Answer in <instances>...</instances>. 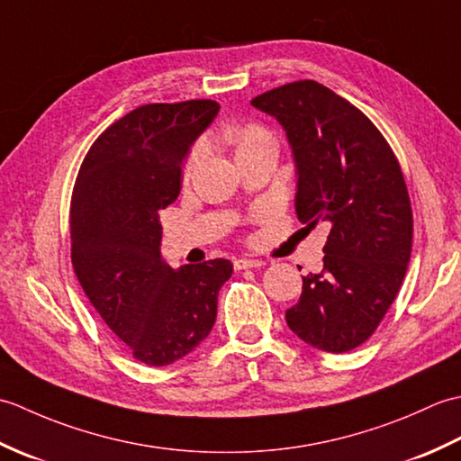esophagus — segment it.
<instances>
[{
  "mask_svg": "<svg viewBox=\"0 0 461 461\" xmlns=\"http://www.w3.org/2000/svg\"><path fill=\"white\" fill-rule=\"evenodd\" d=\"M266 266L261 259H248V258H241V259H236L233 261V267H236L238 271L240 269H253V267H261Z\"/></svg>",
  "mask_w": 461,
  "mask_h": 461,
  "instance_id": "esophagus-1",
  "label": "esophagus"
}]
</instances>
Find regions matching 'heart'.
Segmentation results:
<instances>
[{
	"label": "heart",
	"instance_id": "heart-1",
	"mask_svg": "<svg viewBox=\"0 0 461 461\" xmlns=\"http://www.w3.org/2000/svg\"><path fill=\"white\" fill-rule=\"evenodd\" d=\"M266 139H269V134L258 124H243L241 129H238L236 134H233V140H236V144H238V152L251 149L253 144H258ZM202 156H203V144L194 146L190 156H188V160H185V170L190 172L194 166L202 160Z\"/></svg>",
	"mask_w": 461,
	"mask_h": 461
}]
</instances>
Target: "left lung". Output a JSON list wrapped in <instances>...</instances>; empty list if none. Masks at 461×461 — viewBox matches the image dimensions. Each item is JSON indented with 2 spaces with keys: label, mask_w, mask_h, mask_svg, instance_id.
Here are the masks:
<instances>
[{
  "label": "left lung",
  "mask_w": 461,
  "mask_h": 461,
  "mask_svg": "<svg viewBox=\"0 0 461 461\" xmlns=\"http://www.w3.org/2000/svg\"><path fill=\"white\" fill-rule=\"evenodd\" d=\"M285 129L297 168L299 220L330 225L319 273L303 277L289 329L327 352L360 347L396 299L412 251L402 168L365 113L317 81L251 101Z\"/></svg>",
  "instance_id": "obj_1"
}]
</instances>
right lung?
Returning <instances> with one entry per match:
<instances>
[{"mask_svg":"<svg viewBox=\"0 0 461 461\" xmlns=\"http://www.w3.org/2000/svg\"><path fill=\"white\" fill-rule=\"evenodd\" d=\"M220 111L210 99L154 103L113 122L86 152L71 198V261L85 295L131 355L166 366L210 335L228 259L172 269L158 212L180 194L192 142Z\"/></svg>","mask_w":461,"mask_h":461,"instance_id":"right-lung-1","label":"right lung"}]
</instances>
